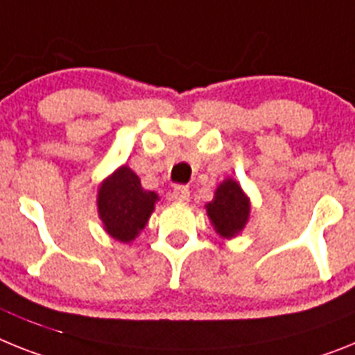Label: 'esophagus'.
<instances>
[{"mask_svg":"<svg viewBox=\"0 0 355 355\" xmlns=\"http://www.w3.org/2000/svg\"><path fill=\"white\" fill-rule=\"evenodd\" d=\"M172 199L178 202H189L190 201L189 187H174V190H172Z\"/></svg>","mask_w":355,"mask_h":355,"instance_id":"esophagus-1","label":"esophagus"}]
</instances>
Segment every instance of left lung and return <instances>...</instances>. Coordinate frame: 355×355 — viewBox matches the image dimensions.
I'll return each instance as SVG.
<instances>
[{
	"mask_svg": "<svg viewBox=\"0 0 355 355\" xmlns=\"http://www.w3.org/2000/svg\"><path fill=\"white\" fill-rule=\"evenodd\" d=\"M205 208L215 233L223 239H233L246 228L250 220L251 201L239 181L226 178L217 187L214 199L207 202Z\"/></svg>",
	"mask_w": 355,
	"mask_h": 355,
	"instance_id": "1",
	"label": "left lung"
}]
</instances>
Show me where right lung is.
Masks as SVG:
<instances>
[{
	"label": "right lung",
	"instance_id": "1",
	"mask_svg": "<svg viewBox=\"0 0 355 355\" xmlns=\"http://www.w3.org/2000/svg\"><path fill=\"white\" fill-rule=\"evenodd\" d=\"M157 201L159 196L145 190L138 174L127 165L109 174L96 192V208L105 233L123 244L140 235Z\"/></svg>",
	"mask_w": 355,
	"mask_h": 355
}]
</instances>
